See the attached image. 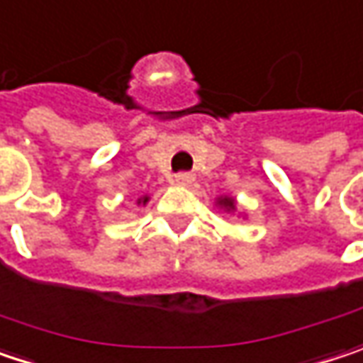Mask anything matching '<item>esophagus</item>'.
Masks as SVG:
<instances>
[{"mask_svg": "<svg viewBox=\"0 0 363 363\" xmlns=\"http://www.w3.org/2000/svg\"><path fill=\"white\" fill-rule=\"evenodd\" d=\"M173 182H175L177 186H190V184L194 182V175H192V173H177V175L173 177Z\"/></svg>", "mask_w": 363, "mask_h": 363, "instance_id": "34e87169", "label": "esophagus"}]
</instances>
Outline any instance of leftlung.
Returning <instances> with one entry per match:
<instances>
[{"mask_svg": "<svg viewBox=\"0 0 363 363\" xmlns=\"http://www.w3.org/2000/svg\"><path fill=\"white\" fill-rule=\"evenodd\" d=\"M215 206L220 208V211H225V213H229V215H233L238 211V202H235L233 196H219L215 200Z\"/></svg>", "mask_w": 363, "mask_h": 363, "instance_id": "obj_1", "label": "left lung"}]
</instances>
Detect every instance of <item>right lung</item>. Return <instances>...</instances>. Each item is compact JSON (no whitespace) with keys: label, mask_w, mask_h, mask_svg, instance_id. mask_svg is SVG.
<instances>
[{"label":"right lung","mask_w":363,"mask_h":363,"mask_svg":"<svg viewBox=\"0 0 363 363\" xmlns=\"http://www.w3.org/2000/svg\"><path fill=\"white\" fill-rule=\"evenodd\" d=\"M148 200H150V196H140V198L136 200V204H138V206H140V204L146 206V204H148Z\"/></svg>","instance_id":"obj_1"}]
</instances>
